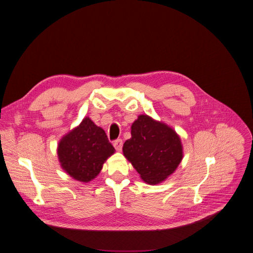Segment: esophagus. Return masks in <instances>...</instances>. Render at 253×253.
I'll return each mask as SVG.
<instances>
[{
	"instance_id": "obj_1",
	"label": "esophagus",
	"mask_w": 253,
	"mask_h": 253,
	"mask_svg": "<svg viewBox=\"0 0 253 253\" xmlns=\"http://www.w3.org/2000/svg\"><path fill=\"white\" fill-rule=\"evenodd\" d=\"M113 146L118 151H122V149H123V140H121V139L115 140L113 142Z\"/></svg>"
}]
</instances>
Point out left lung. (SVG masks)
I'll list each match as a JSON object with an SVG mask.
<instances>
[{
  "instance_id": "obj_1",
  "label": "left lung",
  "mask_w": 253,
  "mask_h": 253,
  "mask_svg": "<svg viewBox=\"0 0 253 253\" xmlns=\"http://www.w3.org/2000/svg\"><path fill=\"white\" fill-rule=\"evenodd\" d=\"M130 133L123 147L124 155L145 182L160 183L176 170L183 152L173 128L142 114L131 125Z\"/></svg>"
}]
</instances>
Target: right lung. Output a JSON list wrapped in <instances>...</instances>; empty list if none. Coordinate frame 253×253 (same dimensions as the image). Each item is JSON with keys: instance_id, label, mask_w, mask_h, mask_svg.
Segmentation results:
<instances>
[{"instance_id": "add662e5", "label": "right lung", "mask_w": 253, "mask_h": 253, "mask_svg": "<svg viewBox=\"0 0 253 253\" xmlns=\"http://www.w3.org/2000/svg\"><path fill=\"white\" fill-rule=\"evenodd\" d=\"M114 153L103 128L89 118L67 133L59 143L57 156L62 168L78 181L89 182Z\"/></svg>"}]
</instances>
